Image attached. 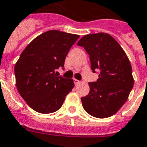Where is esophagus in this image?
Returning a JSON list of instances; mask_svg holds the SVG:
<instances>
[{"label": "esophagus", "instance_id": "esophagus-1", "mask_svg": "<svg viewBox=\"0 0 147 147\" xmlns=\"http://www.w3.org/2000/svg\"><path fill=\"white\" fill-rule=\"evenodd\" d=\"M73 81H74V83H75V85H78V84L80 83V81H79V80H76V79H74Z\"/></svg>", "mask_w": 147, "mask_h": 147}]
</instances>
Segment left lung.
Returning a JSON list of instances; mask_svg holds the SVG:
<instances>
[{
    "label": "left lung",
    "mask_w": 147,
    "mask_h": 147,
    "mask_svg": "<svg viewBox=\"0 0 147 147\" xmlns=\"http://www.w3.org/2000/svg\"><path fill=\"white\" fill-rule=\"evenodd\" d=\"M77 45L87 52L91 70L98 74L96 82L89 83L88 95L81 98L83 109L97 118L111 117L125 103L133 87L129 60L119 43L109 34H87Z\"/></svg>",
    "instance_id": "left-lung-1"
}]
</instances>
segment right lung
Here are the masks:
<instances>
[{"mask_svg": "<svg viewBox=\"0 0 147 147\" xmlns=\"http://www.w3.org/2000/svg\"><path fill=\"white\" fill-rule=\"evenodd\" d=\"M80 38L60 30H49L34 39L22 52L15 66L16 86L30 108L52 113L64 103L74 87L73 80L58 76L71 47Z\"/></svg>", "mask_w": 147, "mask_h": 147, "instance_id": "obj_1", "label": "right lung"}]
</instances>
